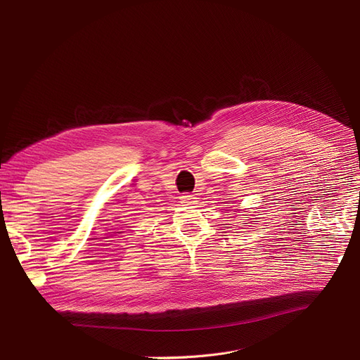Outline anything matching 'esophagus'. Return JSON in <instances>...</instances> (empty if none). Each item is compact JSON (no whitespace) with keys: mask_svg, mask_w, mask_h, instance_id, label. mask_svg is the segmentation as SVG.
<instances>
[{"mask_svg":"<svg viewBox=\"0 0 360 360\" xmlns=\"http://www.w3.org/2000/svg\"><path fill=\"white\" fill-rule=\"evenodd\" d=\"M197 200H198V198H197L195 195H190V194H185V195L181 197V202L185 204V205H188V204H195Z\"/></svg>","mask_w":360,"mask_h":360,"instance_id":"1","label":"esophagus"}]
</instances>
